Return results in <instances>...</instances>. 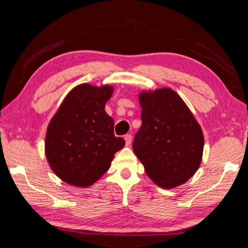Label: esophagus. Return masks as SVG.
<instances>
[{
	"mask_svg": "<svg viewBox=\"0 0 248 248\" xmlns=\"http://www.w3.org/2000/svg\"><path fill=\"white\" fill-rule=\"evenodd\" d=\"M131 140H132V137H131V134H125V136H124L125 145H130V144H131Z\"/></svg>",
	"mask_w": 248,
	"mask_h": 248,
	"instance_id": "34e87169",
	"label": "esophagus"
}]
</instances>
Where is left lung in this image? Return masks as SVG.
<instances>
[{
  "mask_svg": "<svg viewBox=\"0 0 248 248\" xmlns=\"http://www.w3.org/2000/svg\"><path fill=\"white\" fill-rule=\"evenodd\" d=\"M142 125L133 140V152L149 177L170 189L186 183L199 169L203 133L189 108L170 89L142 92Z\"/></svg>",
  "mask_w": 248,
  "mask_h": 248,
  "instance_id": "8db88e82",
  "label": "left lung"
}]
</instances>
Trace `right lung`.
<instances>
[{
  "instance_id": "obj_1",
  "label": "right lung",
  "mask_w": 248,
  "mask_h": 248,
  "mask_svg": "<svg viewBox=\"0 0 248 248\" xmlns=\"http://www.w3.org/2000/svg\"><path fill=\"white\" fill-rule=\"evenodd\" d=\"M111 86L81 84L70 92L50 121L46 156L51 170L72 186L89 187L106 173L124 140L114 133L105 105Z\"/></svg>"
}]
</instances>
